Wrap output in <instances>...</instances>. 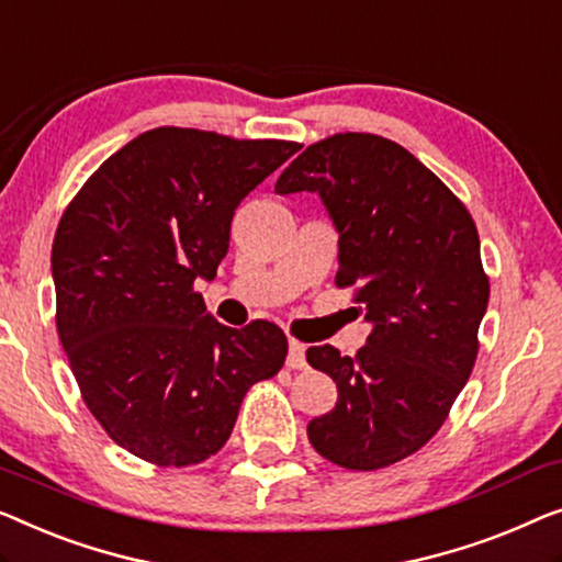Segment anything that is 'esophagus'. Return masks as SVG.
Instances as JSON below:
<instances>
[{
    "label": "esophagus",
    "mask_w": 562,
    "mask_h": 562,
    "mask_svg": "<svg viewBox=\"0 0 562 562\" xmlns=\"http://www.w3.org/2000/svg\"><path fill=\"white\" fill-rule=\"evenodd\" d=\"M289 370L306 368V345L299 339H289V357H286Z\"/></svg>",
    "instance_id": "34e87169"
}]
</instances>
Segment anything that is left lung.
I'll use <instances>...</instances> for the list:
<instances>
[{
	"instance_id": "left-lung-1",
	"label": "left lung",
	"mask_w": 562,
	"mask_h": 562,
	"mask_svg": "<svg viewBox=\"0 0 562 562\" xmlns=\"http://www.w3.org/2000/svg\"><path fill=\"white\" fill-rule=\"evenodd\" d=\"M276 192H316L339 233L337 286H355L372 331L355 357L306 349L337 405L306 426L324 459L390 467L443 426L479 352L490 279L463 202L401 144L335 134L306 146Z\"/></svg>"
}]
</instances>
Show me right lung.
Returning a JSON list of instances; mask_svg holds the SVG:
<instances>
[{
    "mask_svg": "<svg viewBox=\"0 0 562 562\" xmlns=\"http://www.w3.org/2000/svg\"><path fill=\"white\" fill-rule=\"evenodd\" d=\"M294 142L161 126L111 154L53 240L58 335L105 434L157 467L213 457L250 385L286 360L271 322L225 327L194 281H213L235 207Z\"/></svg>",
    "mask_w": 562,
    "mask_h": 562,
    "instance_id": "add662e5",
    "label": "right lung"
}]
</instances>
